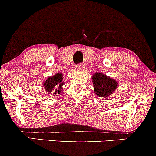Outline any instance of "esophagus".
<instances>
[{"label":"esophagus","instance_id":"obj_1","mask_svg":"<svg viewBox=\"0 0 156 156\" xmlns=\"http://www.w3.org/2000/svg\"><path fill=\"white\" fill-rule=\"evenodd\" d=\"M76 69H77V70L81 71L83 69V64L80 63V64H78V65H77Z\"/></svg>","mask_w":156,"mask_h":156}]
</instances>
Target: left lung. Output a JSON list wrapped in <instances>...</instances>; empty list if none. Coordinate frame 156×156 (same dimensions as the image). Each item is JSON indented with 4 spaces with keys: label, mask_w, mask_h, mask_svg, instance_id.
Instances as JSON below:
<instances>
[{
    "label": "left lung",
    "mask_w": 156,
    "mask_h": 156,
    "mask_svg": "<svg viewBox=\"0 0 156 156\" xmlns=\"http://www.w3.org/2000/svg\"><path fill=\"white\" fill-rule=\"evenodd\" d=\"M92 82L94 93L100 98H105L112 94L118 86L115 80L101 73H96L93 75Z\"/></svg>",
    "instance_id": "obj_1"
}]
</instances>
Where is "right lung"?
<instances>
[{"mask_svg": "<svg viewBox=\"0 0 156 156\" xmlns=\"http://www.w3.org/2000/svg\"><path fill=\"white\" fill-rule=\"evenodd\" d=\"M62 81V74L58 73L53 76L48 77L44 83L43 86L48 93L53 92V94L54 95H57V94H59L62 91V87L64 85V82Z\"/></svg>", "mask_w": 156, "mask_h": 156, "instance_id": "1", "label": "right lung"}]
</instances>
